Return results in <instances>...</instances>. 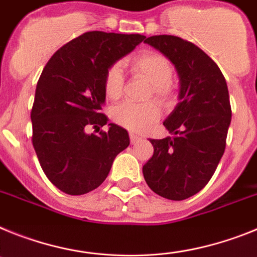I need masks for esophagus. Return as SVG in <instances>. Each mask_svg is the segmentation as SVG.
<instances>
[{
	"label": "esophagus",
	"instance_id": "34e87169",
	"mask_svg": "<svg viewBox=\"0 0 257 257\" xmlns=\"http://www.w3.org/2000/svg\"><path fill=\"white\" fill-rule=\"evenodd\" d=\"M129 137H131V142H132V144H137V142L140 141V140H141V137L136 135V133H131V135H129Z\"/></svg>",
	"mask_w": 257,
	"mask_h": 257
}]
</instances>
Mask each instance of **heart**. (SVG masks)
<instances>
[{
	"instance_id": "b5f03b06",
	"label": "heart",
	"mask_w": 257,
	"mask_h": 257,
	"mask_svg": "<svg viewBox=\"0 0 257 257\" xmlns=\"http://www.w3.org/2000/svg\"><path fill=\"white\" fill-rule=\"evenodd\" d=\"M131 71L150 84L149 97H154L162 103L171 101L175 86L171 79L173 75L171 62L158 53H144L129 62ZM124 89V75L119 66H112L104 76V91L110 99H119ZM160 116L159 107L154 102L135 104L131 102L116 106L112 110V119L119 125L133 132H144L158 121Z\"/></svg>"
}]
</instances>
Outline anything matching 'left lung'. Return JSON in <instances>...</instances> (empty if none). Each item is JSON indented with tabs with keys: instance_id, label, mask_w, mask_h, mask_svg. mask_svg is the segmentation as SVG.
<instances>
[{
	"instance_id": "left-lung-1",
	"label": "left lung",
	"mask_w": 257,
	"mask_h": 257,
	"mask_svg": "<svg viewBox=\"0 0 257 257\" xmlns=\"http://www.w3.org/2000/svg\"><path fill=\"white\" fill-rule=\"evenodd\" d=\"M144 42L166 55L180 77V102L163 125L172 135L150 140L154 154L142 168L158 195L184 200L208 184L221 160L231 121L226 81L217 64L193 42L159 35Z\"/></svg>"
}]
</instances>
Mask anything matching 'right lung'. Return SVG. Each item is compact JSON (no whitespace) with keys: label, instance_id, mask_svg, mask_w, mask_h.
Returning a JSON list of instances; mask_svg holds the SVG:
<instances>
[{"label":"right lung","instance_id":"obj_1","mask_svg":"<svg viewBox=\"0 0 257 257\" xmlns=\"http://www.w3.org/2000/svg\"><path fill=\"white\" fill-rule=\"evenodd\" d=\"M145 39L86 32L62 46L42 71L31 111L32 144L46 177L63 193L82 195L97 189L116 155L129 146L128 132L113 122L99 135L86 129L99 131L107 124L101 112L107 70Z\"/></svg>","mask_w":257,"mask_h":257}]
</instances>
